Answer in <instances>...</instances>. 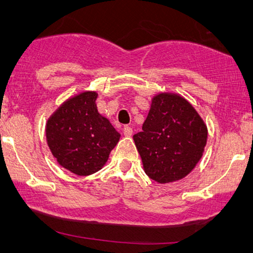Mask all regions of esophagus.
I'll return each instance as SVG.
<instances>
[{
	"instance_id": "1",
	"label": "esophagus",
	"mask_w": 253,
	"mask_h": 253,
	"mask_svg": "<svg viewBox=\"0 0 253 253\" xmlns=\"http://www.w3.org/2000/svg\"><path fill=\"white\" fill-rule=\"evenodd\" d=\"M132 132H133V131H132V127H131V126H124L123 127V133H124V136H126V137H131V136H132Z\"/></svg>"
}]
</instances>
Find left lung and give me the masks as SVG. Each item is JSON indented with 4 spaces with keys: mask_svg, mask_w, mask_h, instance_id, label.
I'll use <instances>...</instances> for the list:
<instances>
[{
    "mask_svg": "<svg viewBox=\"0 0 253 253\" xmlns=\"http://www.w3.org/2000/svg\"><path fill=\"white\" fill-rule=\"evenodd\" d=\"M133 140L146 175L166 184L193 170L205 150L207 126L185 98L161 92L152 99L143 131Z\"/></svg>",
    "mask_w": 253,
    "mask_h": 253,
    "instance_id": "left-lung-1",
    "label": "left lung"
}]
</instances>
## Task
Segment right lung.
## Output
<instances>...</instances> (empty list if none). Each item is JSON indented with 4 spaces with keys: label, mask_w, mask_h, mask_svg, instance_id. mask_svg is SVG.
Masks as SVG:
<instances>
[{
    "label": "right lung",
    "mask_w": 253,
    "mask_h": 253,
    "mask_svg": "<svg viewBox=\"0 0 253 253\" xmlns=\"http://www.w3.org/2000/svg\"><path fill=\"white\" fill-rule=\"evenodd\" d=\"M95 91H83L64 101L46 123L48 147L57 164L78 176L100 170L121 134L96 108Z\"/></svg>",
    "instance_id": "add662e5"
}]
</instances>
